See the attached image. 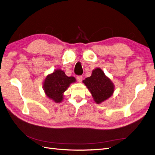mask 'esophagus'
I'll return each instance as SVG.
<instances>
[{"instance_id":"esophagus-1","label":"esophagus","mask_w":155,"mask_h":155,"mask_svg":"<svg viewBox=\"0 0 155 155\" xmlns=\"http://www.w3.org/2000/svg\"><path fill=\"white\" fill-rule=\"evenodd\" d=\"M77 79H78V81L79 82H81L83 80V76H78Z\"/></svg>"}]
</instances>
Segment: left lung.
Here are the masks:
<instances>
[{
	"mask_svg": "<svg viewBox=\"0 0 155 155\" xmlns=\"http://www.w3.org/2000/svg\"><path fill=\"white\" fill-rule=\"evenodd\" d=\"M83 81L97 104L110 97L114 92L113 83L105 76L100 68L94 70L91 76L87 78Z\"/></svg>",
	"mask_w": 155,
	"mask_h": 155,
	"instance_id": "obj_1",
	"label": "left lung"
}]
</instances>
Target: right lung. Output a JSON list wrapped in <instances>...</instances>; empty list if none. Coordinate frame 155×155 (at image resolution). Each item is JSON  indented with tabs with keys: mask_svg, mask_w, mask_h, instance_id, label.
Masks as SVG:
<instances>
[{
	"mask_svg": "<svg viewBox=\"0 0 155 155\" xmlns=\"http://www.w3.org/2000/svg\"><path fill=\"white\" fill-rule=\"evenodd\" d=\"M76 81L74 77H68L61 70H56L46 78L43 88L46 95L56 103L63 100V92L70 84Z\"/></svg>",
	"mask_w": 155,
	"mask_h": 155,
	"instance_id": "add662e5",
	"label": "right lung"
}]
</instances>
